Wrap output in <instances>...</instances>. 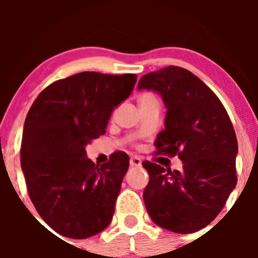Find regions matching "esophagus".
<instances>
[{
    "label": "esophagus",
    "mask_w": 258,
    "mask_h": 258,
    "mask_svg": "<svg viewBox=\"0 0 258 258\" xmlns=\"http://www.w3.org/2000/svg\"><path fill=\"white\" fill-rule=\"evenodd\" d=\"M141 163H142L141 160H140L139 157H136V156L130 158V166H131V167H140V166H141Z\"/></svg>",
    "instance_id": "1"
}]
</instances>
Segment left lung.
<instances>
[{"label":"left lung","mask_w":258,"mask_h":258,"mask_svg":"<svg viewBox=\"0 0 258 258\" xmlns=\"http://www.w3.org/2000/svg\"><path fill=\"white\" fill-rule=\"evenodd\" d=\"M139 91L162 97L167 110L165 130L157 135L158 153L181 158L171 171L144 161L150 181L144 200L151 220L176 233L206 227L236 187L237 139L217 96L192 72L177 66L145 75Z\"/></svg>","instance_id":"1"}]
</instances>
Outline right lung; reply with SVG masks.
<instances>
[{"label": "right lung", "instance_id": "right-lung-1", "mask_svg": "<svg viewBox=\"0 0 258 258\" xmlns=\"http://www.w3.org/2000/svg\"><path fill=\"white\" fill-rule=\"evenodd\" d=\"M136 75L81 72L46 87L23 126L21 168L38 215L57 233L91 237L111 223L130 157L96 165L86 146L103 135L113 110L132 93Z\"/></svg>", "mask_w": 258, "mask_h": 258}]
</instances>
